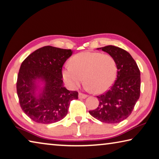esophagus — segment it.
<instances>
[{"mask_svg": "<svg viewBox=\"0 0 159 159\" xmlns=\"http://www.w3.org/2000/svg\"><path fill=\"white\" fill-rule=\"evenodd\" d=\"M87 97H88V95L83 94V93H82V92H80L79 93V98L80 99H85V98H87Z\"/></svg>", "mask_w": 159, "mask_h": 159, "instance_id": "1", "label": "esophagus"}]
</instances>
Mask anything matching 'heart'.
<instances>
[{"mask_svg":"<svg viewBox=\"0 0 159 159\" xmlns=\"http://www.w3.org/2000/svg\"><path fill=\"white\" fill-rule=\"evenodd\" d=\"M62 70V76L70 87L75 88L83 82L92 92L103 93L113 85L117 75L114 58L98 52H82L70 59Z\"/></svg>","mask_w":159,"mask_h":159,"instance_id":"heart-1","label":"heart"}]
</instances>
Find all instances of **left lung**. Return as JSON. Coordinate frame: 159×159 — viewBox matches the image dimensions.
Wrapping results in <instances>:
<instances>
[{"label":"left lung","instance_id":"1","mask_svg":"<svg viewBox=\"0 0 159 159\" xmlns=\"http://www.w3.org/2000/svg\"><path fill=\"white\" fill-rule=\"evenodd\" d=\"M98 49L114 58L118 71L111 89L97 96L98 107L89 113L102 122L117 124L130 115L140 97V70L131 55L123 49L114 45Z\"/></svg>","mask_w":159,"mask_h":159}]
</instances>
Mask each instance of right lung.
<instances>
[{
  "label": "right lung",
  "instance_id": "obj_1",
  "mask_svg": "<svg viewBox=\"0 0 159 159\" xmlns=\"http://www.w3.org/2000/svg\"><path fill=\"white\" fill-rule=\"evenodd\" d=\"M72 54L71 50L48 45L34 51L22 62L17 94L22 110L33 121L45 124L60 121L67 114L70 102L78 99V92L67 90L62 80V66ZM38 79L45 86L36 96Z\"/></svg>",
  "mask_w": 159,
  "mask_h": 159
}]
</instances>
